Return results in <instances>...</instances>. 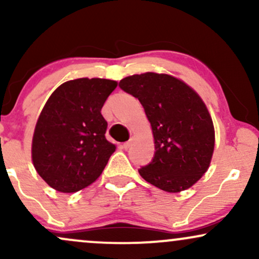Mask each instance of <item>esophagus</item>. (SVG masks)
Segmentation results:
<instances>
[{"instance_id": "esophagus-1", "label": "esophagus", "mask_w": 259, "mask_h": 259, "mask_svg": "<svg viewBox=\"0 0 259 259\" xmlns=\"http://www.w3.org/2000/svg\"><path fill=\"white\" fill-rule=\"evenodd\" d=\"M133 144H134V139H130L129 141H127V142H124V144L121 145V148H124V150H127V148H129L130 146H132Z\"/></svg>"}]
</instances>
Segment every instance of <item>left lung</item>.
Wrapping results in <instances>:
<instances>
[{
	"instance_id": "obj_1",
	"label": "left lung",
	"mask_w": 259,
	"mask_h": 259,
	"mask_svg": "<svg viewBox=\"0 0 259 259\" xmlns=\"http://www.w3.org/2000/svg\"><path fill=\"white\" fill-rule=\"evenodd\" d=\"M121 90L139 99L152 127L154 157L139 169L147 183L167 192L195 185L214 151V125L191 86L169 74L147 72L121 79Z\"/></svg>"
}]
</instances>
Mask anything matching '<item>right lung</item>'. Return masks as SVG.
<instances>
[{"label": "right lung", "mask_w": 259, "mask_h": 259, "mask_svg": "<svg viewBox=\"0 0 259 259\" xmlns=\"http://www.w3.org/2000/svg\"><path fill=\"white\" fill-rule=\"evenodd\" d=\"M115 80L80 78L59 85L38 115L31 142L35 169L52 189L70 194L95 183L115 145L101 114Z\"/></svg>", "instance_id": "1"}]
</instances>
